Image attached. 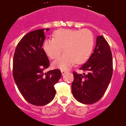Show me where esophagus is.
Listing matches in <instances>:
<instances>
[{
  "label": "esophagus",
  "instance_id": "esophagus-1",
  "mask_svg": "<svg viewBox=\"0 0 126 126\" xmlns=\"http://www.w3.org/2000/svg\"><path fill=\"white\" fill-rule=\"evenodd\" d=\"M61 72H62V75H64L66 74V72H67V71H66V70H64V69H62V70H61Z\"/></svg>",
  "mask_w": 126,
  "mask_h": 126
}]
</instances>
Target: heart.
Instances as JSON below:
<instances>
[{
    "instance_id": "obj_1",
    "label": "heart",
    "mask_w": 126,
    "mask_h": 126,
    "mask_svg": "<svg viewBox=\"0 0 126 126\" xmlns=\"http://www.w3.org/2000/svg\"><path fill=\"white\" fill-rule=\"evenodd\" d=\"M53 38L44 41L43 49L51 59L57 58L63 50L64 54L53 62L54 67L60 69L66 70L75 63L85 62L94 47V36L88 29H58Z\"/></svg>"
}]
</instances>
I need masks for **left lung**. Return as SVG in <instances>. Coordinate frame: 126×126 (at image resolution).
<instances>
[{"instance_id": "left-lung-1", "label": "left lung", "mask_w": 126, "mask_h": 126, "mask_svg": "<svg viewBox=\"0 0 126 126\" xmlns=\"http://www.w3.org/2000/svg\"><path fill=\"white\" fill-rule=\"evenodd\" d=\"M79 69L88 73L82 75L73 71V97L84 104L97 102L107 89L113 69L110 46L103 36H97L94 53Z\"/></svg>"}]
</instances>
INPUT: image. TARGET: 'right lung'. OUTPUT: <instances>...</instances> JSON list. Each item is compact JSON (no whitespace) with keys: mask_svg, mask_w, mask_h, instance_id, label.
Wrapping results in <instances>:
<instances>
[{"mask_svg":"<svg viewBox=\"0 0 126 126\" xmlns=\"http://www.w3.org/2000/svg\"><path fill=\"white\" fill-rule=\"evenodd\" d=\"M44 30L33 31L23 36L13 59V76L18 89L29 103L37 106L48 104L54 99L55 84L62 75L58 69L44 73L50 65L42 47L46 39Z\"/></svg>","mask_w":126,"mask_h":126,"instance_id":"1","label":"right lung"}]
</instances>
